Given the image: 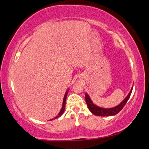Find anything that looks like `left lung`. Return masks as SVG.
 I'll list each match as a JSON object with an SVG mask.
<instances>
[{
  "label": "left lung",
  "instance_id": "obj_1",
  "mask_svg": "<svg viewBox=\"0 0 149 149\" xmlns=\"http://www.w3.org/2000/svg\"><path fill=\"white\" fill-rule=\"evenodd\" d=\"M132 88H132L130 92L127 96L125 98V99L123 100L120 104H118V105L116 107H114L113 108L105 109V108L100 107H98L97 105H96V104L93 103V101H92L91 99V98H90V96L87 93L85 94L86 102L87 106L88 107L89 110L91 111L92 113H93L95 116H102V117L113 116L118 113L122 109L123 107L125 106V104H126L127 100H128V99L130 98V96L131 95L132 91Z\"/></svg>",
  "mask_w": 149,
  "mask_h": 149
}]
</instances>
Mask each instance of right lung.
Wrapping results in <instances>:
<instances>
[{
    "label": "right lung",
    "mask_w": 149,
    "mask_h": 149,
    "mask_svg": "<svg viewBox=\"0 0 149 149\" xmlns=\"http://www.w3.org/2000/svg\"><path fill=\"white\" fill-rule=\"evenodd\" d=\"M68 91H69V89L67 91V92L65 93V95L64 96V98H63V106H62V108L61 109V111L58 113V114L57 115V116H56L55 117H54V118L50 119V120H53V119H55L56 118H58V117H61L63 115V113H64V111H65V101H66V98H67V95H68Z\"/></svg>",
    "instance_id": "add662e5"
}]
</instances>
